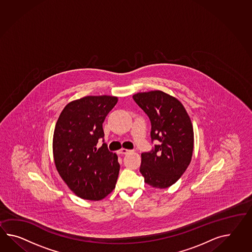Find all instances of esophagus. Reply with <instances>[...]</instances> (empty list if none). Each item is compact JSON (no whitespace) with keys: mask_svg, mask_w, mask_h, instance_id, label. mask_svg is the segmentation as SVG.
<instances>
[{"mask_svg":"<svg viewBox=\"0 0 252 252\" xmlns=\"http://www.w3.org/2000/svg\"><path fill=\"white\" fill-rule=\"evenodd\" d=\"M128 152H130V150L128 149H126V148H121L120 150H119V153L122 154V155H125V154H127Z\"/></svg>","mask_w":252,"mask_h":252,"instance_id":"1","label":"esophagus"}]
</instances>
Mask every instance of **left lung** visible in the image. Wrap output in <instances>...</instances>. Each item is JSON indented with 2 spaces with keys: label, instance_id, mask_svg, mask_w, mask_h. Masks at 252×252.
I'll return each mask as SVG.
<instances>
[{
  "label": "left lung",
  "instance_id": "8db88e82",
  "mask_svg": "<svg viewBox=\"0 0 252 252\" xmlns=\"http://www.w3.org/2000/svg\"><path fill=\"white\" fill-rule=\"evenodd\" d=\"M133 99L151 122V140L158 144L141 154L140 173L147 184L166 189L175 184L190 164L194 131L181 102L159 90L137 93Z\"/></svg>",
  "mask_w": 252,
  "mask_h": 252
}]
</instances>
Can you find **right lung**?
Wrapping results in <instances>:
<instances>
[{"mask_svg":"<svg viewBox=\"0 0 252 252\" xmlns=\"http://www.w3.org/2000/svg\"><path fill=\"white\" fill-rule=\"evenodd\" d=\"M117 96L88 95L68 103L56 122L53 154L56 169L68 188L87 200H101L116 187L117 154L105 144L103 123L117 104Z\"/></svg>","mask_w":252,"mask_h":252,"instance_id":"1","label":"right lung"}]
</instances>
